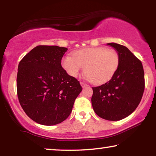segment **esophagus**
Segmentation results:
<instances>
[{"instance_id": "obj_1", "label": "esophagus", "mask_w": 156, "mask_h": 156, "mask_svg": "<svg viewBox=\"0 0 156 156\" xmlns=\"http://www.w3.org/2000/svg\"><path fill=\"white\" fill-rule=\"evenodd\" d=\"M80 84L82 85V87H87V84H85L84 82H80Z\"/></svg>"}]
</instances>
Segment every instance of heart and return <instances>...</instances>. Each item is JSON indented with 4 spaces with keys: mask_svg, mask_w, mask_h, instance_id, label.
<instances>
[{
    "mask_svg": "<svg viewBox=\"0 0 156 156\" xmlns=\"http://www.w3.org/2000/svg\"><path fill=\"white\" fill-rule=\"evenodd\" d=\"M120 58L118 52L105 48H87L76 50L73 55H66L62 67L69 76L76 77L84 67V76L95 84H103L114 76Z\"/></svg>",
    "mask_w": 156,
    "mask_h": 156,
    "instance_id": "obj_1",
    "label": "heart"
}]
</instances>
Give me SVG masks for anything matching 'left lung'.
Listing matches in <instances>:
<instances>
[{"mask_svg":"<svg viewBox=\"0 0 156 156\" xmlns=\"http://www.w3.org/2000/svg\"><path fill=\"white\" fill-rule=\"evenodd\" d=\"M120 58L118 69L108 82L92 87L91 104L98 116L108 121H119L132 114L139 104L145 89L141 62L126 47L108 43Z\"/></svg>","mask_w":156,"mask_h":156,"instance_id":"left-lung-1","label":"left lung"}]
</instances>
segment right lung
<instances>
[{"label": "right lung", "mask_w": 156, "mask_h": 156, "mask_svg": "<svg viewBox=\"0 0 156 156\" xmlns=\"http://www.w3.org/2000/svg\"><path fill=\"white\" fill-rule=\"evenodd\" d=\"M68 49L38 45L21 59L17 74L19 102L27 116L45 126L62 122L82 90L80 82L61 65Z\"/></svg>", "instance_id": "1"}]
</instances>
